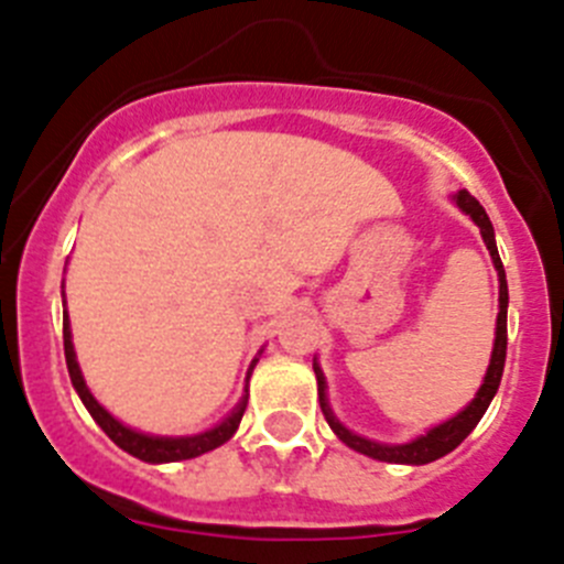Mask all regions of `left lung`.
<instances>
[{"instance_id": "obj_1", "label": "left lung", "mask_w": 564, "mask_h": 564, "mask_svg": "<svg viewBox=\"0 0 564 564\" xmlns=\"http://www.w3.org/2000/svg\"><path fill=\"white\" fill-rule=\"evenodd\" d=\"M452 200L457 204V209L466 212L474 223H477L479 234L485 239V248L490 250V259H494L496 275H499V316H496V338H494V352H490V364L488 371L482 377V386H479L477 397L455 413L452 419L441 421L435 427H430L424 435H415L413 441L408 444H380V441L364 438V435L352 433L349 427H344L341 421L336 419L333 413L330 402H327V380L325 371H322L319 360L314 358V375H316V391H319V408L325 413L327 424H330L333 433L338 435L341 444H347L349 449L360 452V455L371 457V460L380 463H402V466H424V463H433L438 457L449 455L452 449L463 444V441L471 435V430L477 427L479 419L485 415L488 404L494 402L496 391H499L501 375H505V358H507V303H510V294H507V275H505V264L499 259V248H496V234H494V223L490 217L485 215V209L479 206V200L474 195H468L466 189L452 195Z\"/></svg>"}]
</instances>
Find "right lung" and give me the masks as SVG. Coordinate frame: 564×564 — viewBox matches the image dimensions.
I'll list each match as a JSON object with an SVG mask.
<instances>
[{"instance_id": "obj_1", "label": "right lung", "mask_w": 564, "mask_h": 564, "mask_svg": "<svg viewBox=\"0 0 564 564\" xmlns=\"http://www.w3.org/2000/svg\"><path fill=\"white\" fill-rule=\"evenodd\" d=\"M63 347H65V364H68L70 382H74L76 393H79L82 404H85L87 413L93 415V421H96L98 427L109 435V441H112L115 446H120L123 452H129V455L137 457V460L154 463V466H160V463L193 460V457L206 455V452L217 449V446H223L226 441L234 438V433H237V427H239V421H242L245 408H248L250 375H253L256 364H259V355H261V349H259V355L250 360L248 377H245V391H242V397H239V402L234 404V410L226 415V419L217 421L215 427L204 430V433H195V435H151V433H140V430L126 427L123 421L115 419V415L109 413V410L104 408V404L90 393L85 377H82L79 364H76V349H74V341H70L68 311H65V319H63Z\"/></svg>"}]
</instances>
